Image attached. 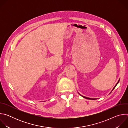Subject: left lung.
Segmentation results:
<instances>
[{"label":"left lung","mask_w":128,"mask_h":128,"mask_svg":"<svg viewBox=\"0 0 128 128\" xmlns=\"http://www.w3.org/2000/svg\"><path fill=\"white\" fill-rule=\"evenodd\" d=\"M120 80L119 79L118 81V82L116 83V86H114V88H113V89H112V90H114V88H115V87H116V85H117V84H118V82H120ZM111 92H110V93H111ZM80 94V95H80V94ZM81 96H82V97H84V98H86V99H92V100H95V99H95V98H88V97H85V96H82V95H81Z\"/></svg>","instance_id":"8db88e82"}]
</instances>
